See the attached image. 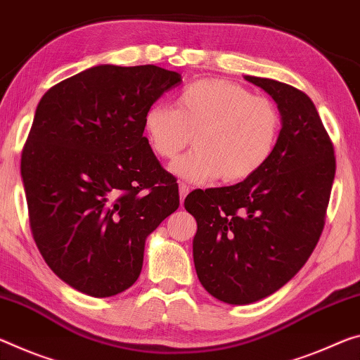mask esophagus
Returning <instances> with one entry per match:
<instances>
[{"label":"esophagus","instance_id":"34e87169","mask_svg":"<svg viewBox=\"0 0 360 360\" xmlns=\"http://www.w3.org/2000/svg\"><path fill=\"white\" fill-rule=\"evenodd\" d=\"M187 193H189V186L184 184V182H181V184H179V197H181V205H182V202H184V198H186Z\"/></svg>","mask_w":360,"mask_h":360}]
</instances>
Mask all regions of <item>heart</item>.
Here are the masks:
<instances>
[{"label": "heart", "instance_id": "1", "mask_svg": "<svg viewBox=\"0 0 360 360\" xmlns=\"http://www.w3.org/2000/svg\"><path fill=\"white\" fill-rule=\"evenodd\" d=\"M281 112L271 99L224 78L197 79L181 91L176 108L157 102L142 120L153 155L197 184L218 178L237 184L266 167L281 136Z\"/></svg>", "mask_w": 360, "mask_h": 360}]
</instances>
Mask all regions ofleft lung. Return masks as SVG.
Returning <instances> with one entry per match:
<instances>
[{"mask_svg": "<svg viewBox=\"0 0 360 360\" xmlns=\"http://www.w3.org/2000/svg\"><path fill=\"white\" fill-rule=\"evenodd\" d=\"M282 115L272 158L233 186L197 189L184 207L197 221L193 264L214 298L250 304L295 277L321 238L335 179V149L314 102L271 78L245 77Z\"/></svg>", "mask_w": 360, "mask_h": 360, "instance_id": "1", "label": "left lung"}]
</instances>
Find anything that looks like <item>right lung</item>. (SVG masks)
<instances>
[{"mask_svg":"<svg viewBox=\"0 0 360 360\" xmlns=\"http://www.w3.org/2000/svg\"><path fill=\"white\" fill-rule=\"evenodd\" d=\"M182 82L157 65H98L46 91L22 149L30 231L57 277L96 298L138 281L146 238L179 207L144 113Z\"/></svg>","mask_w":360,"mask_h":360,"instance_id":"obj_1","label":"right lung"}]
</instances>
